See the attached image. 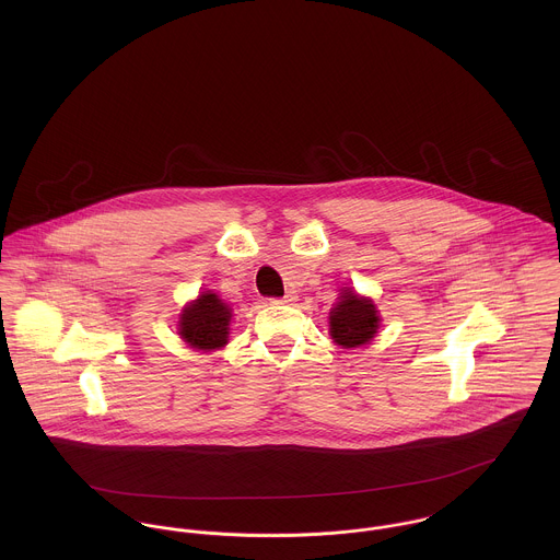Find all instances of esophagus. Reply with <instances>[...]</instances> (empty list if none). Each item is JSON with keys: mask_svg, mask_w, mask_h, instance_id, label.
I'll use <instances>...</instances> for the list:
<instances>
[{"mask_svg": "<svg viewBox=\"0 0 560 560\" xmlns=\"http://www.w3.org/2000/svg\"><path fill=\"white\" fill-rule=\"evenodd\" d=\"M280 302H284V304H291V302H295V295L289 291V293H287V295H284Z\"/></svg>", "mask_w": 560, "mask_h": 560, "instance_id": "esophagus-1", "label": "esophagus"}]
</instances>
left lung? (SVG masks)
Listing matches in <instances>:
<instances>
[{
  "mask_svg": "<svg viewBox=\"0 0 560 560\" xmlns=\"http://www.w3.org/2000/svg\"><path fill=\"white\" fill-rule=\"evenodd\" d=\"M380 311L373 300L360 298L351 289H342L338 304L329 313V336L336 345L360 347L373 340L380 327Z\"/></svg>",
  "mask_w": 560,
  "mask_h": 560,
  "instance_id": "1",
  "label": "left lung"
}]
</instances>
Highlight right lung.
Masks as SVG:
<instances>
[{
    "mask_svg": "<svg viewBox=\"0 0 560 560\" xmlns=\"http://www.w3.org/2000/svg\"><path fill=\"white\" fill-rule=\"evenodd\" d=\"M231 308L211 291H205L187 304L178 319L180 338L200 351L220 349L229 342Z\"/></svg>",
    "mask_w": 560,
    "mask_h": 560,
    "instance_id": "obj_1",
    "label": "right lung"
}]
</instances>
